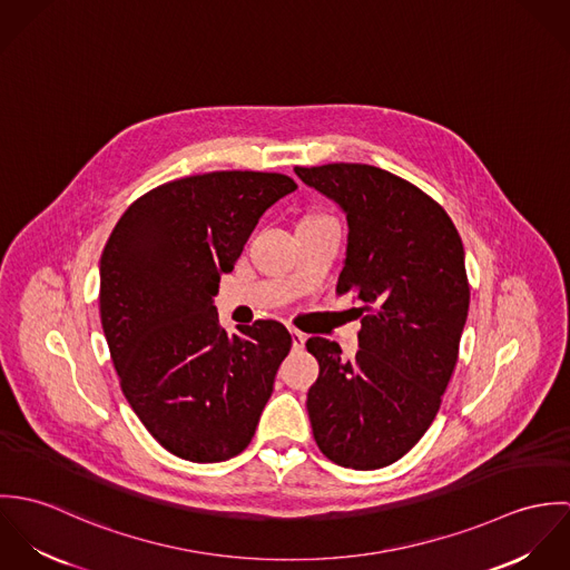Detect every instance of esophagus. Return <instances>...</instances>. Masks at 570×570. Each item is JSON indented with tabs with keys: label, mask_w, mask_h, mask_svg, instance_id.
Masks as SVG:
<instances>
[{
	"label": "esophagus",
	"mask_w": 570,
	"mask_h": 570,
	"mask_svg": "<svg viewBox=\"0 0 570 570\" xmlns=\"http://www.w3.org/2000/svg\"><path fill=\"white\" fill-rule=\"evenodd\" d=\"M289 333H292V344H294V348H303L305 342H307L305 333H301V331H296V328H292Z\"/></svg>",
	"instance_id": "esophagus-1"
}]
</instances>
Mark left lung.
Segmentation results:
<instances>
[{
    "label": "left lung",
    "mask_w": 570,
    "mask_h": 570,
    "mask_svg": "<svg viewBox=\"0 0 570 570\" xmlns=\"http://www.w3.org/2000/svg\"><path fill=\"white\" fill-rule=\"evenodd\" d=\"M346 215L337 294L362 318L360 351L309 337L321 375L307 395L314 439L342 468L400 461L434 421L470 309L463 242L448 213L406 179L368 164L296 166Z\"/></svg>",
    "instance_id": "obj_1"
}]
</instances>
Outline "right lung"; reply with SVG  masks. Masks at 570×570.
<instances>
[{
  "label": "right lung",
  "instance_id": "right-lung-1",
  "mask_svg": "<svg viewBox=\"0 0 570 570\" xmlns=\"http://www.w3.org/2000/svg\"><path fill=\"white\" fill-rule=\"evenodd\" d=\"M298 186L215 170L163 184L116 224L100 256V323L122 393L170 454L219 463L254 436L292 335L276 321L219 325L215 296L263 213Z\"/></svg>",
  "mask_w": 570,
  "mask_h": 570
}]
</instances>
